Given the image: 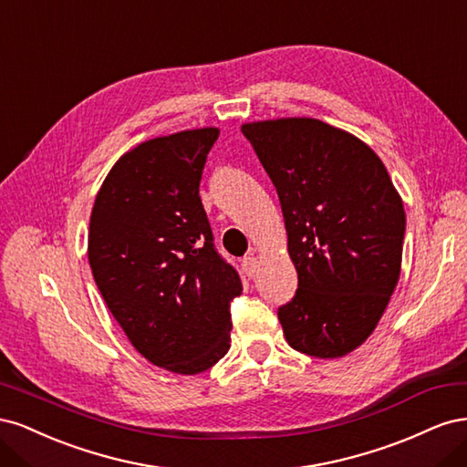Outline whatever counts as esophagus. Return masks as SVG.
I'll return each instance as SVG.
<instances>
[{
    "label": "esophagus",
    "instance_id": "esophagus-1",
    "mask_svg": "<svg viewBox=\"0 0 467 467\" xmlns=\"http://www.w3.org/2000/svg\"><path fill=\"white\" fill-rule=\"evenodd\" d=\"M242 266H244V273H245L249 278H253V276H255V273H257V268H259V261H257V257L249 255V257H245V259L242 261Z\"/></svg>",
    "mask_w": 467,
    "mask_h": 467
}]
</instances>
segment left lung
Masks as SVG:
<instances>
[{
	"mask_svg": "<svg viewBox=\"0 0 467 467\" xmlns=\"http://www.w3.org/2000/svg\"><path fill=\"white\" fill-rule=\"evenodd\" d=\"M244 136L276 187L298 273L278 319L292 348L338 358L384 316L401 273L405 210L362 140L317 119L247 122Z\"/></svg>",
	"mask_w": 467,
	"mask_h": 467,
	"instance_id": "1",
	"label": "left lung"
}]
</instances>
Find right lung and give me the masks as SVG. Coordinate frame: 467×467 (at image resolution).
Returning <instances> with one entry per match:
<instances>
[{"label": "right lung", "instance_id": "1", "mask_svg": "<svg viewBox=\"0 0 467 467\" xmlns=\"http://www.w3.org/2000/svg\"><path fill=\"white\" fill-rule=\"evenodd\" d=\"M218 129L138 144L95 196L88 257L134 348L175 374H201L230 348V302L244 286L212 244L199 194Z\"/></svg>", "mask_w": 467, "mask_h": 467}]
</instances>
